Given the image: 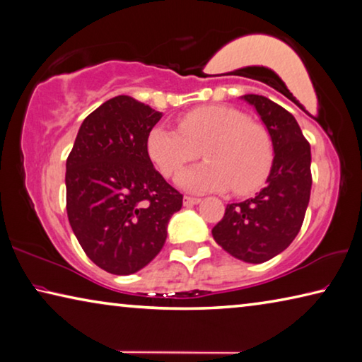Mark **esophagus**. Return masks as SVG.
<instances>
[{"instance_id":"34e87169","label":"esophagus","mask_w":362,"mask_h":362,"mask_svg":"<svg viewBox=\"0 0 362 362\" xmlns=\"http://www.w3.org/2000/svg\"><path fill=\"white\" fill-rule=\"evenodd\" d=\"M197 204H200L199 197H192V195H185V205L186 206H194Z\"/></svg>"}]
</instances>
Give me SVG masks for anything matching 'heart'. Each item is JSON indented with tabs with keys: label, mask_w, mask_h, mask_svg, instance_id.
<instances>
[{
	"label": "heart",
	"mask_w": 362,
	"mask_h": 362,
	"mask_svg": "<svg viewBox=\"0 0 362 362\" xmlns=\"http://www.w3.org/2000/svg\"><path fill=\"white\" fill-rule=\"evenodd\" d=\"M177 128L153 127L147 152L160 173H181L204 149L206 162L186 171L180 182L197 191L248 195L264 185L274 163V141L268 128L230 105H202L177 118Z\"/></svg>",
	"instance_id": "heart-1"
}]
</instances>
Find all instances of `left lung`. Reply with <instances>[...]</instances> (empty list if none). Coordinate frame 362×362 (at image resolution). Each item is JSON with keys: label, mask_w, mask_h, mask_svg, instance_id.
Here are the masks:
<instances>
[{"label": "left lung", "mask_w": 362, "mask_h": 362, "mask_svg": "<svg viewBox=\"0 0 362 362\" xmlns=\"http://www.w3.org/2000/svg\"><path fill=\"white\" fill-rule=\"evenodd\" d=\"M274 141L268 185L255 197L229 204L213 228L216 244L245 263H264L300 233L311 194V147L288 110L258 94H245Z\"/></svg>", "instance_id": "8db88e82"}]
</instances>
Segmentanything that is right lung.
<instances>
[{"mask_svg":"<svg viewBox=\"0 0 362 362\" xmlns=\"http://www.w3.org/2000/svg\"><path fill=\"white\" fill-rule=\"evenodd\" d=\"M162 114L129 96L83 120L67 157L69 223L86 257L110 274L149 264L167 240L182 194L153 168L147 136Z\"/></svg>","mask_w":362,"mask_h":362,"instance_id":"add662e5","label":"right lung"}]
</instances>
